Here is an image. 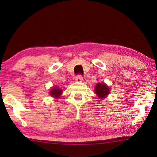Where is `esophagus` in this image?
Masks as SVG:
<instances>
[{
	"instance_id": "34e87169",
	"label": "esophagus",
	"mask_w": 157,
	"mask_h": 157,
	"mask_svg": "<svg viewBox=\"0 0 157 157\" xmlns=\"http://www.w3.org/2000/svg\"><path fill=\"white\" fill-rule=\"evenodd\" d=\"M76 82H82L83 81V77L81 75H78L76 77Z\"/></svg>"
}]
</instances>
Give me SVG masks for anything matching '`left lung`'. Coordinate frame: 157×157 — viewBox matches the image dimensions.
<instances>
[{"label":"left lung","instance_id":"1","mask_svg":"<svg viewBox=\"0 0 157 157\" xmlns=\"http://www.w3.org/2000/svg\"><path fill=\"white\" fill-rule=\"evenodd\" d=\"M110 89L104 83H98L96 85L95 87V93L98 97L101 99V98H105L107 96L110 94Z\"/></svg>","mask_w":157,"mask_h":157}]
</instances>
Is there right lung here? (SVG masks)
Segmentation results:
<instances>
[{
	"label": "right lung",
	"mask_w": 157,
	"mask_h": 157,
	"mask_svg": "<svg viewBox=\"0 0 157 157\" xmlns=\"http://www.w3.org/2000/svg\"><path fill=\"white\" fill-rule=\"evenodd\" d=\"M50 95L53 97L55 98H59L62 94V90L59 87H53L52 89L50 90L49 92Z\"/></svg>",
	"instance_id": "obj_1"
}]
</instances>
